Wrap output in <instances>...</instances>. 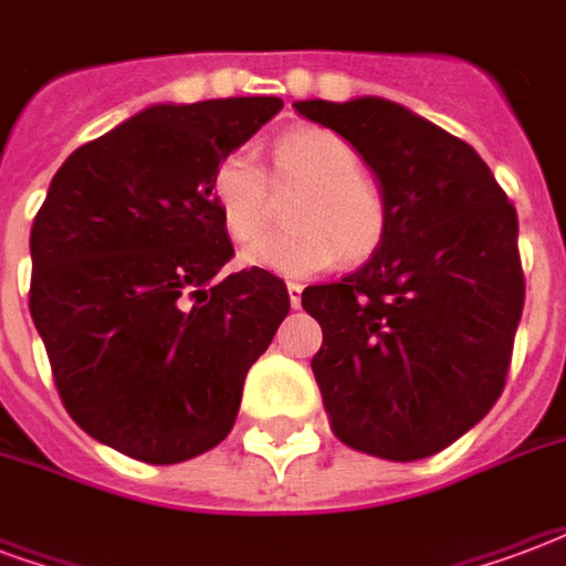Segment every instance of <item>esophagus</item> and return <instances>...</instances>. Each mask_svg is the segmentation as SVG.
I'll list each match as a JSON object with an SVG mask.
<instances>
[{
    "label": "esophagus",
    "instance_id": "esophagus-1",
    "mask_svg": "<svg viewBox=\"0 0 566 566\" xmlns=\"http://www.w3.org/2000/svg\"><path fill=\"white\" fill-rule=\"evenodd\" d=\"M287 296H291V306H300V296H303V284L287 282Z\"/></svg>",
    "mask_w": 566,
    "mask_h": 566
}]
</instances>
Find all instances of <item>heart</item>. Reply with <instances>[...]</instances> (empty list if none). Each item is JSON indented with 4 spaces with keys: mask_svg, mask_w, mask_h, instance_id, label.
I'll list each match as a JSON object with an SVG mask.
<instances>
[{
    "mask_svg": "<svg viewBox=\"0 0 566 566\" xmlns=\"http://www.w3.org/2000/svg\"><path fill=\"white\" fill-rule=\"evenodd\" d=\"M282 233L245 248L242 260L287 279H306L333 260H367L388 233V199L360 169V154L339 133L303 127L272 145L270 178L248 150L223 154L211 172V199L233 242L258 239L275 218V197L291 193Z\"/></svg>",
    "mask_w": 566,
    "mask_h": 566,
    "instance_id": "b5f03b06",
    "label": "heart"
}]
</instances>
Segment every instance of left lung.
<instances>
[{"mask_svg": "<svg viewBox=\"0 0 566 566\" xmlns=\"http://www.w3.org/2000/svg\"><path fill=\"white\" fill-rule=\"evenodd\" d=\"M294 108L357 148L388 199V233L303 308L333 430L385 461L437 454L491 412L524 308L518 214L467 142L376 96Z\"/></svg>", "mask_w": 566, "mask_h": 566, "instance_id": "left-lung-1", "label": "left lung"}]
</instances>
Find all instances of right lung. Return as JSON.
<instances>
[{
	"mask_svg": "<svg viewBox=\"0 0 566 566\" xmlns=\"http://www.w3.org/2000/svg\"><path fill=\"white\" fill-rule=\"evenodd\" d=\"M282 112L275 96L154 105L81 145L30 233V312L72 421L127 458L181 463L235 421L291 296L223 275L233 242L211 172Z\"/></svg>",
	"mask_w": 566,
	"mask_h": 566,
	"instance_id": "obj_1",
	"label": "right lung"
}]
</instances>
